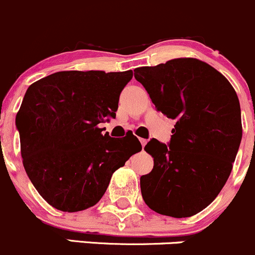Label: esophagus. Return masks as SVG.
<instances>
[{"label":"esophagus","instance_id":"34e87169","mask_svg":"<svg viewBox=\"0 0 255 255\" xmlns=\"http://www.w3.org/2000/svg\"><path fill=\"white\" fill-rule=\"evenodd\" d=\"M140 142H141V145H142V147H145V145L147 143V140L146 138H140Z\"/></svg>","mask_w":255,"mask_h":255}]
</instances>
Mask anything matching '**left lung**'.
<instances>
[{"label": "left lung", "mask_w": 255, "mask_h": 255, "mask_svg": "<svg viewBox=\"0 0 255 255\" xmlns=\"http://www.w3.org/2000/svg\"><path fill=\"white\" fill-rule=\"evenodd\" d=\"M158 112L175 120L170 141L149 140L153 169L140 178L149 209L189 217L215 200L227 182L242 140L241 107L224 75L196 59L133 70Z\"/></svg>", "instance_id": "left-lung-1"}]
</instances>
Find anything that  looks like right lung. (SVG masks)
I'll use <instances>...</instances> for the list:
<instances>
[{
    "label": "right lung",
    "instance_id": "1",
    "mask_svg": "<svg viewBox=\"0 0 255 255\" xmlns=\"http://www.w3.org/2000/svg\"><path fill=\"white\" fill-rule=\"evenodd\" d=\"M131 78V70L61 71L25 92L15 118L23 166L55 209L76 212L96 205L113 173L142 148L131 133L118 140L99 128L115 118Z\"/></svg>",
    "mask_w": 255,
    "mask_h": 255
}]
</instances>
